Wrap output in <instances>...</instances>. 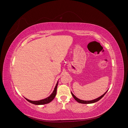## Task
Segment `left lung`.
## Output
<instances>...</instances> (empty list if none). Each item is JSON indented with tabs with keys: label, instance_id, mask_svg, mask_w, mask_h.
Returning <instances> with one entry per match:
<instances>
[{
	"label": "left lung",
	"instance_id": "8db88e82",
	"mask_svg": "<svg viewBox=\"0 0 128 128\" xmlns=\"http://www.w3.org/2000/svg\"><path fill=\"white\" fill-rule=\"evenodd\" d=\"M107 91H108V90H107ZM107 91L104 94H103L102 96H100L99 98H96V99L93 100H80V99L78 98L77 97H76L74 95L73 93H72V92H71V93H72V96L73 98H74L75 100H76L77 102H78V103H82V104H91V103H95V102H96L98 101V100H99L100 99H101V98L105 96V94L106 93V92H107Z\"/></svg>",
	"mask_w": 128,
	"mask_h": 128
}]
</instances>
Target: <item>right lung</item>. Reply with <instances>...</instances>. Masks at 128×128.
Masks as SVG:
<instances>
[{
    "label": "right lung",
    "mask_w": 128,
    "mask_h": 128,
    "mask_svg": "<svg viewBox=\"0 0 128 128\" xmlns=\"http://www.w3.org/2000/svg\"><path fill=\"white\" fill-rule=\"evenodd\" d=\"M58 82L55 86L53 92L51 94L48 98H46L44 99L43 100H35V101H33V100H28L25 98V99L28 101L29 102L34 104H35V105H44V104H48L50 102H51L52 100L56 96V90H57V86H58Z\"/></svg>",
    "instance_id": "1"
}]
</instances>
